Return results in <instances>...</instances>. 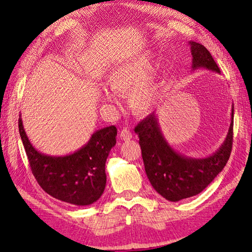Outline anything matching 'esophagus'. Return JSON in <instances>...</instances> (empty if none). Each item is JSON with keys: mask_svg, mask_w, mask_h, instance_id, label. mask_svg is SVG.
<instances>
[{"mask_svg": "<svg viewBox=\"0 0 252 252\" xmlns=\"http://www.w3.org/2000/svg\"><path fill=\"white\" fill-rule=\"evenodd\" d=\"M120 138L121 140H123V141H127V140L132 139V133L129 129L125 127V129H122L120 132Z\"/></svg>", "mask_w": 252, "mask_h": 252, "instance_id": "1", "label": "esophagus"}]
</instances>
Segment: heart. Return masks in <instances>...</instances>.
I'll return each mask as SVG.
<instances>
[{"mask_svg": "<svg viewBox=\"0 0 252 252\" xmlns=\"http://www.w3.org/2000/svg\"><path fill=\"white\" fill-rule=\"evenodd\" d=\"M153 54H143L131 61L113 67L108 75V84L113 91L130 94V108L136 114L146 116L152 112L160 99L159 72L162 62L153 67ZM102 97L106 102H116V95L108 89H102Z\"/></svg>", "mask_w": 252, "mask_h": 252, "instance_id": "heart-1", "label": "heart"}]
</instances>
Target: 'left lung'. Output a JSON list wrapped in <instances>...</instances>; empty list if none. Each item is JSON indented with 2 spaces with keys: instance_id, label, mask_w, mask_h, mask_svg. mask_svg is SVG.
<instances>
[{
  "instance_id": "obj_1",
  "label": "left lung",
  "mask_w": 252,
  "mask_h": 252,
  "mask_svg": "<svg viewBox=\"0 0 252 252\" xmlns=\"http://www.w3.org/2000/svg\"><path fill=\"white\" fill-rule=\"evenodd\" d=\"M192 55V70L207 69L220 73L210 52L202 44L189 41ZM233 105L231 122L223 143L206 158L187 157L170 146L162 133L159 119L151 113L135 127L139 134L147 177L158 193L169 201H180L197 195L222 171L232 149Z\"/></svg>"
}]
</instances>
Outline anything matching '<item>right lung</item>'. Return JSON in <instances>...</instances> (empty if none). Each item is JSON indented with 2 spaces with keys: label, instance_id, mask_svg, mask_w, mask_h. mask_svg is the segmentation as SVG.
<instances>
[{
  "label": "right lung",
  "instance_id": "obj_1",
  "mask_svg": "<svg viewBox=\"0 0 252 252\" xmlns=\"http://www.w3.org/2000/svg\"><path fill=\"white\" fill-rule=\"evenodd\" d=\"M19 131L33 176L46 193L74 206H90L101 198L106 185V158L117 143L116 126L93 132L84 146L65 156L37 151L28 138L21 114Z\"/></svg>",
  "mask_w": 252,
  "mask_h": 252
}]
</instances>
